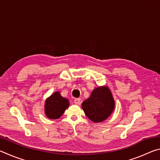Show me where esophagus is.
I'll return each instance as SVG.
<instances>
[{"label":"esophagus","instance_id":"obj_1","mask_svg":"<svg viewBox=\"0 0 160 160\" xmlns=\"http://www.w3.org/2000/svg\"><path fill=\"white\" fill-rule=\"evenodd\" d=\"M74 102H75V104H77V105H80V103H81V100H80V99H79V98L75 99H74Z\"/></svg>","mask_w":160,"mask_h":160}]
</instances>
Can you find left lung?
Here are the masks:
<instances>
[{
  "label": "left lung",
  "mask_w": 160,
  "mask_h": 160,
  "mask_svg": "<svg viewBox=\"0 0 160 160\" xmlns=\"http://www.w3.org/2000/svg\"><path fill=\"white\" fill-rule=\"evenodd\" d=\"M114 100L107 87H99L92 91L91 96L82 104L85 115L94 122L104 121L114 109Z\"/></svg>",
  "instance_id": "1"
}]
</instances>
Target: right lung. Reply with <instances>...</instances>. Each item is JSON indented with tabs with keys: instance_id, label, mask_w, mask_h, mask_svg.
Listing matches in <instances>:
<instances>
[{
	"instance_id": "1",
	"label": "right lung",
	"mask_w": 160,
	"mask_h": 160,
	"mask_svg": "<svg viewBox=\"0 0 160 160\" xmlns=\"http://www.w3.org/2000/svg\"><path fill=\"white\" fill-rule=\"evenodd\" d=\"M68 106V99L62 97L59 92H56L46 100L45 113L48 118L57 119L63 115Z\"/></svg>"
}]
</instances>
